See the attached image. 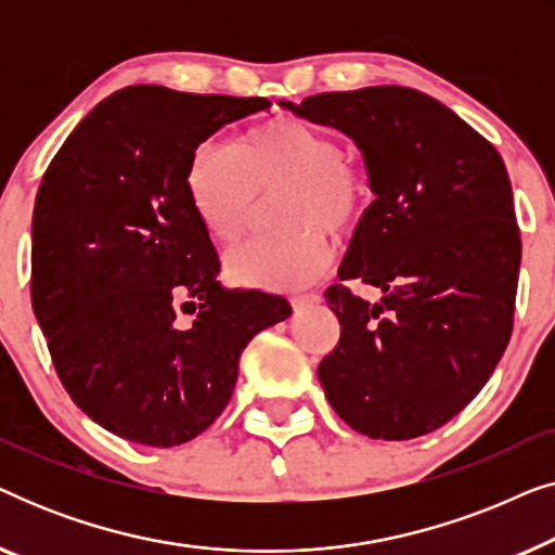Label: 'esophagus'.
<instances>
[{
    "instance_id": "1",
    "label": "esophagus",
    "mask_w": 555,
    "mask_h": 555,
    "mask_svg": "<svg viewBox=\"0 0 555 555\" xmlns=\"http://www.w3.org/2000/svg\"><path fill=\"white\" fill-rule=\"evenodd\" d=\"M291 302H293L295 310H302L308 306H315V302H321V295H318V293H300V295H293Z\"/></svg>"
}]
</instances>
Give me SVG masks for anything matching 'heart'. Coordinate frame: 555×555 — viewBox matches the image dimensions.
Segmentation results:
<instances>
[{"label":"heart","mask_w":555,"mask_h":555,"mask_svg":"<svg viewBox=\"0 0 555 555\" xmlns=\"http://www.w3.org/2000/svg\"><path fill=\"white\" fill-rule=\"evenodd\" d=\"M186 194L211 237L234 245L253 230L260 199L285 192L275 207L283 234L247 242L227 255L234 283L293 291L331 262L333 237L351 234L366 215L371 179L338 139L308 120L278 116L240 135L232 146L204 143L189 156Z\"/></svg>","instance_id":"heart-1"}]
</instances>
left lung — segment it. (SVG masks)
I'll return each mask as SVG.
<instances>
[{"label": "left lung", "mask_w": 555, "mask_h": 555, "mask_svg": "<svg viewBox=\"0 0 555 555\" xmlns=\"http://www.w3.org/2000/svg\"><path fill=\"white\" fill-rule=\"evenodd\" d=\"M280 105L351 135L376 194L338 278L384 295L369 302L344 283L325 291L340 323L318 366L325 397L371 439L429 435L480 393L513 333L520 230L503 158L414 88Z\"/></svg>", "instance_id": "8db88e82"}]
</instances>
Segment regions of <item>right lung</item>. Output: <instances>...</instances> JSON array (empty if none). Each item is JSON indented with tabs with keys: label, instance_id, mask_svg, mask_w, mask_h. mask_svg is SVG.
Wrapping results in <instances>:
<instances>
[{
	"label": "right lung",
	"instance_id": "1",
	"mask_svg": "<svg viewBox=\"0 0 555 555\" xmlns=\"http://www.w3.org/2000/svg\"><path fill=\"white\" fill-rule=\"evenodd\" d=\"M264 108L268 98L128 86L44 171L33 308L65 391L113 435L149 447L202 435L232 397L245 346L291 315L280 295L219 285L184 181L199 143Z\"/></svg>",
	"mask_w": 555,
	"mask_h": 555
}]
</instances>
